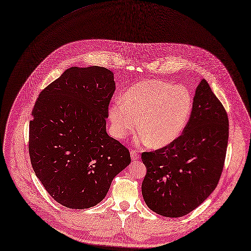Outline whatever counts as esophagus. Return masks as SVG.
<instances>
[{"instance_id":"esophagus-1","label":"esophagus","mask_w":251,"mask_h":251,"mask_svg":"<svg viewBox=\"0 0 251 251\" xmlns=\"http://www.w3.org/2000/svg\"><path fill=\"white\" fill-rule=\"evenodd\" d=\"M130 157H131V159H132V160H138L140 156L138 155V153H137L136 151L131 150V151H130Z\"/></svg>"}]
</instances>
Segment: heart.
I'll return each mask as SVG.
<instances>
[{"label":"heart","instance_id":"heart-1","mask_svg":"<svg viewBox=\"0 0 251 251\" xmlns=\"http://www.w3.org/2000/svg\"><path fill=\"white\" fill-rule=\"evenodd\" d=\"M194 100L191 92L182 85L163 81H144L133 84L109 109L114 135L124 138L138 126L136 137L140 144L164 148L173 143L185 130Z\"/></svg>","mask_w":251,"mask_h":251}]
</instances>
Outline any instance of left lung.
<instances>
[{
    "label": "left lung",
    "mask_w": 251,
    "mask_h": 251,
    "mask_svg": "<svg viewBox=\"0 0 251 251\" xmlns=\"http://www.w3.org/2000/svg\"><path fill=\"white\" fill-rule=\"evenodd\" d=\"M228 137L227 113L203 79L197 86L193 112L181 136L141 156L147 168L141 187L147 206L177 218L201 205L218 184Z\"/></svg>",
    "instance_id": "left-lung-1"
}]
</instances>
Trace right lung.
<instances>
[{
    "mask_svg": "<svg viewBox=\"0 0 251 251\" xmlns=\"http://www.w3.org/2000/svg\"><path fill=\"white\" fill-rule=\"evenodd\" d=\"M114 74L99 66L71 67L39 95L29 124L36 176L60 204L89 208L130 164L128 150L106 131Z\"/></svg>",
    "mask_w": 251,
    "mask_h": 251,
    "instance_id": "1",
    "label": "right lung"
}]
</instances>
